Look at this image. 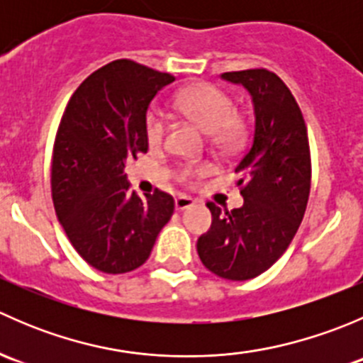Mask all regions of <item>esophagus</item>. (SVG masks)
Instances as JSON below:
<instances>
[{
  "label": "esophagus",
  "mask_w": 363,
  "mask_h": 363,
  "mask_svg": "<svg viewBox=\"0 0 363 363\" xmlns=\"http://www.w3.org/2000/svg\"><path fill=\"white\" fill-rule=\"evenodd\" d=\"M193 205H195V200H193L191 196L179 195L177 199H175V208H177L179 212H181V211H186V208L193 207Z\"/></svg>",
  "instance_id": "1"
}]
</instances>
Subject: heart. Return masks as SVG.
<instances>
[{"label":"heart","mask_w":363,"mask_h":363,"mask_svg":"<svg viewBox=\"0 0 363 363\" xmlns=\"http://www.w3.org/2000/svg\"><path fill=\"white\" fill-rule=\"evenodd\" d=\"M179 111L195 121L203 131L211 133L212 144L219 149H235L242 144L246 137V124L242 117L235 113V104L232 96L212 84H195L186 87L177 96ZM167 133V121L163 113L151 111L145 117V137L151 145H160ZM207 167H184L179 172V177L191 182L207 172Z\"/></svg>","instance_id":"b5f03b06"}]
</instances>
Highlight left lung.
Returning <instances> with one entry per match:
<instances>
[{
    "instance_id": "8db88e82",
    "label": "left lung",
    "mask_w": 363,
    "mask_h": 363,
    "mask_svg": "<svg viewBox=\"0 0 363 363\" xmlns=\"http://www.w3.org/2000/svg\"><path fill=\"white\" fill-rule=\"evenodd\" d=\"M221 77L250 91L255 131L235 167L244 205L223 211L208 202L212 225L196 251L212 274L246 281L270 269L298 230L311 191L309 138L298 104L276 73L255 68Z\"/></svg>"
}]
</instances>
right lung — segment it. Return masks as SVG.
I'll return each instance as SVG.
<instances>
[{
    "instance_id": "add662e5",
    "label": "right lung",
    "mask_w": 363,
    "mask_h": 363,
    "mask_svg": "<svg viewBox=\"0 0 363 363\" xmlns=\"http://www.w3.org/2000/svg\"><path fill=\"white\" fill-rule=\"evenodd\" d=\"M170 73L117 60L91 73L69 98L52 152V202L75 251L105 274L138 269L174 214L156 189L130 191L124 167L147 152L145 117Z\"/></svg>"
}]
</instances>
